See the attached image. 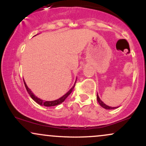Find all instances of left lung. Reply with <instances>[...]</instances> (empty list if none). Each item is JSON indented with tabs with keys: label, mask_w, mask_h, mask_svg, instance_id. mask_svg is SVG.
Here are the masks:
<instances>
[{
	"label": "left lung",
	"mask_w": 146,
	"mask_h": 146,
	"mask_svg": "<svg viewBox=\"0 0 146 146\" xmlns=\"http://www.w3.org/2000/svg\"><path fill=\"white\" fill-rule=\"evenodd\" d=\"M96 99H97L98 103H99V105H101V106L102 107V108H103L106 109V110H113V109L116 108H112V107H110V106H108V105H105V103H103V102L102 101L101 99H100L99 96V95H98V93H97V97H96Z\"/></svg>",
	"instance_id": "obj_1"
}]
</instances>
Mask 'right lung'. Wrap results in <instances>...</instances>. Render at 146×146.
I'll return each mask as SVG.
<instances>
[{
    "label": "right lung",
    "instance_id": "1",
    "mask_svg": "<svg viewBox=\"0 0 146 146\" xmlns=\"http://www.w3.org/2000/svg\"><path fill=\"white\" fill-rule=\"evenodd\" d=\"M24 85H25L26 90H27V92H29V94H30V96H31V97L32 98V99L34 100V101L36 102V103H37L38 104L43 105V106H45V107L56 106V105L60 104V103H62V102H64V100L66 99V97H67V96L72 92V91H73V88H74V87H75V84H74V86H73L71 88V90L68 91L67 93H66V94H64V96L60 98V99H57V100H55V101H43V100L38 99V98L36 97V96H35V94H33L32 92H31V90L29 88V87L27 86V85H26L24 81ZM75 83H76V82H75Z\"/></svg>",
    "mask_w": 146,
    "mask_h": 146
}]
</instances>
